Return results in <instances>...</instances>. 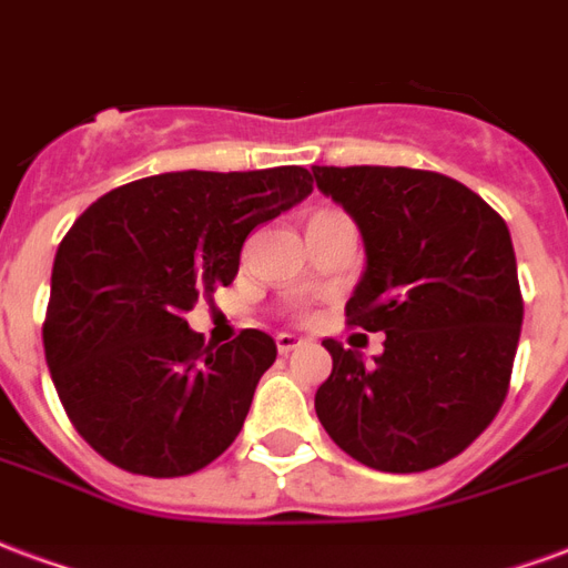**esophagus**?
<instances>
[{
  "mask_svg": "<svg viewBox=\"0 0 568 568\" xmlns=\"http://www.w3.org/2000/svg\"><path fill=\"white\" fill-rule=\"evenodd\" d=\"M301 342H303L301 336H294V333H280V336H276V352H280V354L294 352V348H297Z\"/></svg>",
  "mask_w": 568,
  "mask_h": 568,
  "instance_id": "34e87169",
  "label": "esophagus"
}]
</instances>
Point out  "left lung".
I'll use <instances>...</instances> for the list:
<instances>
[{
	"label": "left lung",
	"mask_w": 568,
	"mask_h": 568,
	"mask_svg": "<svg viewBox=\"0 0 568 568\" xmlns=\"http://www.w3.org/2000/svg\"><path fill=\"white\" fill-rule=\"evenodd\" d=\"M363 237L348 324L387 333L375 363L324 339L315 414L361 465L417 474L456 458L509 389L525 303L504 216L456 179L408 166H313Z\"/></svg>",
	"instance_id": "8db88e82"
}]
</instances>
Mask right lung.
<instances>
[{
  "label": "right lung",
  "mask_w": 568,
  "mask_h": 568,
  "mask_svg": "<svg viewBox=\"0 0 568 568\" xmlns=\"http://www.w3.org/2000/svg\"><path fill=\"white\" fill-rule=\"evenodd\" d=\"M313 193L303 166L163 172L85 207L50 280L43 354L68 417L106 462L187 476L244 426L276 342L214 345L184 315L229 285L255 226Z\"/></svg>",
  "instance_id": "1"
}]
</instances>
